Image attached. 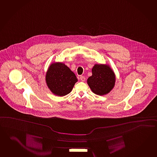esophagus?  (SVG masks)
<instances>
[{
    "label": "esophagus",
    "mask_w": 157,
    "mask_h": 157,
    "mask_svg": "<svg viewBox=\"0 0 157 157\" xmlns=\"http://www.w3.org/2000/svg\"><path fill=\"white\" fill-rule=\"evenodd\" d=\"M80 79L82 82H84L85 80V77L84 76H80Z\"/></svg>",
    "instance_id": "34e87169"
}]
</instances>
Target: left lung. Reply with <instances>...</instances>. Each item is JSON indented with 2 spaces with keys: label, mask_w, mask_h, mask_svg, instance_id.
I'll list each match as a JSON object with an SVG mask.
<instances>
[{
  "label": "left lung",
  "mask_w": 157,
  "mask_h": 157,
  "mask_svg": "<svg viewBox=\"0 0 157 157\" xmlns=\"http://www.w3.org/2000/svg\"><path fill=\"white\" fill-rule=\"evenodd\" d=\"M92 75L88 78L87 84L96 95H106L113 89L116 75L107 64H96L92 69Z\"/></svg>",
  "instance_id": "left-lung-1"
}]
</instances>
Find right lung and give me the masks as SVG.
Here are the masks:
<instances>
[{
	"label": "right lung",
	"instance_id": "obj_1",
	"mask_svg": "<svg viewBox=\"0 0 157 157\" xmlns=\"http://www.w3.org/2000/svg\"><path fill=\"white\" fill-rule=\"evenodd\" d=\"M46 84L54 95L63 96L71 92L78 79L73 72L61 62L50 64L46 72Z\"/></svg>",
	"mask_w": 157,
	"mask_h": 157
}]
</instances>
